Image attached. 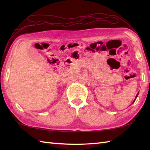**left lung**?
Instances as JSON below:
<instances>
[{
    "label": "left lung",
    "mask_w": 150,
    "mask_h": 150,
    "mask_svg": "<svg viewBox=\"0 0 150 150\" xmlns=\"http://www.w3.org/2000/svg\"><path fill=\"white\" fill-rule=\"evenodd\" d=\"M138 94H139V92H138V93H137V95H136V98H135V99H134V101H133V103H132V104H133V103H134V102H135V100H136V98H137V97H138Z\"/></svg>",
    "instance_id": "obj_1"
}]
</instances>
